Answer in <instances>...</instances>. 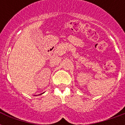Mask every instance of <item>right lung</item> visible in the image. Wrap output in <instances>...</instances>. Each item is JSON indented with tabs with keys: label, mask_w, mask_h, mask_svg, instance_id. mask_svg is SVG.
<instances>
[{
	"label": "right lung",
	"mask_w": 125,
	"mask_h": 125,
	"mask_svg": "<svg viewBox=\"0 0 125 125\" xmlns=\"http://www.w3.org/2000/svg\"><path fill=\"white\" fill-rule=\"evenodd\" d=\"M42 94H43V93H42ZM42 94H41V95H42Z\"/></svg>",
	"instance_id": "1"
}]
</instances>
